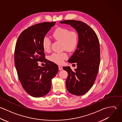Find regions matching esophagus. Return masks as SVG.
<instances>
[{
	"instance_id": "34e87169",
	"label": "esophagus",
	"mask_w": 122,
	"mask_h": 122,
	"mask_svg": "<svg viewBox=\"0 0 122 122\" xmlns=\"http://www.w3.org/2000/svg\"><path fill=\"white\" fill-rule=\"evenodd\" d=\"M58 68H59V70H61L63 69V67H62L61 66H58Z\"/></svg>"
}]
</instances>
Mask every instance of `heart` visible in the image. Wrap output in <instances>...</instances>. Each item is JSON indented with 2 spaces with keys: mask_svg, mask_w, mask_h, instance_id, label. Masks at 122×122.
I'll return each instance as SVG.
<instances>
[{
  "mask_svg": "<svg viewBox=\"0 0 122 122\" xmlns=\"http://www.w3.org/2000/svg\"><path fill=\"white\" fill-rule=\"evenodd\" d=\"M52 36L56 40L62 42V47L63 50L72 52L75 51L78 46L79 36L78 33L76 31H71L66 27H58L53 32ZM42 45L43 50L45 52H48L50 50L51 41L49 38L44 37ZM67 57L68 55L66 52L54 53L50 56L49 58L52 62L61 64Z\"/></svg>",
  "mask_w": 122,
  "mask_h": 122,
  "instance_id": "b5f03b06",
  "label": "heart"
}]
</instances>
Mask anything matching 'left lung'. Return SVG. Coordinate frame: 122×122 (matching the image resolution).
<instances>
[{"label": "left lung", "instance_id": "left-lung-1", "mask_svg": "<svg viewBox=\"0 0 122 122\" xmlns=\"http://www.w3.org/2000/svg\"><path fill=\"white\" fill-rule=\"evenodd\" d=\"M60 22L70 25L79 35L77 48L68 61L71 64L76 63L77 68L73 71L69 66H65L63 69L68 73L66 80L67 91L76 96H82L92 87L98 74L100 62L98 38L85 23L74 20Z\"/></svg>", "mask_w": 122, "mask_h": 122}]
</instances>
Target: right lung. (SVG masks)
I'll list each match as a JSON object with an SVG mask.
<instances>
[{
    "label": "right lung",
    "instance_id": "1",
    "mask_svg": "<svg viewBox=\"0 0 122 122\" xmlns=\"http://www.w3.org/2000/svg\"><path fill=\"white\" fill-rule=\"evenodd\" d=\"M56 22H43L31 25L19 36L14 60L20 82L24 89L32 97H42L50 90L51 80L58 71V66L48 61L42 47V41ZM38 61L46 63L44 67Z\"/></svg>",
    "mask_w": 122,
    "mask_h": 122
}]
</instances>
